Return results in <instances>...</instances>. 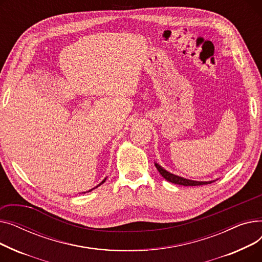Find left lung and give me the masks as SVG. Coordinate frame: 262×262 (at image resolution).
<instances>
[{
    "label": "left lung",
    "instance_id": "left-lung-1",
    "mask_svg": "<svg viewBox=\"0 0 262 262\" xmlns=\"http://www.w3.org/2000/svg\"><path fill=\"white\" fill-rule=\"evenodd\" d=\"M155 167L157 168L158 172L161 174V176L163 178L172 184H176V185H182V186H201V185H208L213 183L212 181L210 182H196V181H191V180H187V178L177 176L175 174H172L170 172H168L167 170H164L163 168H161L158 163H155Z\"/></svg>",
    "mask_w": 262,
    "mask_h": 262
}]
</instances>
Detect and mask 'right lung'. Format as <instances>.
I'll return each instance as SVG.
<instances>
[{
  "label": "right lung",
  "instance_id": "add662e5",
  "mask_svg": "<svg viewBox=\"0 0 262 262\" xmlns=\"http://www.w3.org/2000/svg\"><path fill=\"white\" fill-rule=\"evenodd\" d=\"M105 181H106V178H105V180H104V181H103V182H102L100 185H98V186H96V187H99V186H101L102 184H104V183H105ZM96 187H95V188H96ZM91 190H92V189H91ZM91 190H89V191H91Z\"/></svg>",
  "mask_w": 262,
  "mask_h": 262
}]
</instances>
